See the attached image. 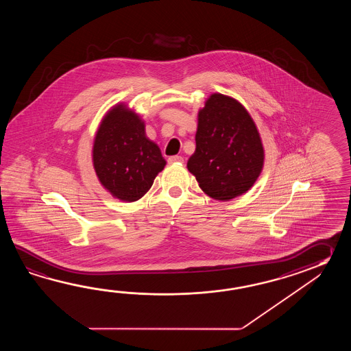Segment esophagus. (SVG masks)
<instances>
[{
	"label": "esophagus",
	"instance_id": "34e87169",
	"mask_svg": "<svg viewBox=\"0 0 351 351\" xmlns=\"http://www.w3.org/2000/svg\"><path fill=\"white\" fill-rule=\"evenodd\" d=\"M168 163L169 165H174V163H183V157L180 156H173V157L168 158Z\"/></svg>",
	"mask_w": 351,
	"mask_h": 351
}]
</instances>
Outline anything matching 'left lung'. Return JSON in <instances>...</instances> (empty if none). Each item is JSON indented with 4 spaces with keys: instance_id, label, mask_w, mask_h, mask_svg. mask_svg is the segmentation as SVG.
I'll return each instance as SVG.
<instances>
[{
    "instance_id": "8db88e82",
    "label": "left lung",
    "mask_w": 351,
    "mask_h": 351,
    "mask_svg": "<svg viewBox=\"0 0 351 351\" xmlns=\"http://www.w3.org/2000/svg\"><path fill=\"white\" fill-rule=\"evenodd\" d=\"M254 119L233 97L215 93L198 112L195 152L186 168L213 199L230 201L254 186L263 167Z\"/></svg>"
}]
</instances>
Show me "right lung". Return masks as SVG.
<instances>
[{
    "mask_svg": "<svg viewBox=\"0 0 351 351\" xmlns=\"http://www.w3.org/2000/svg\"><path fill=\"white\" fill-rule=\"evenodd\" d=\"M100 183L121 201L135 202L150 189L165 159L145 135V125L127 105H115L101 120L93 147Z\"/></svg>",
    "mask_w": 351,
    "mask_h": 351,
    "instance_id": "1",
    "label": "right lung"
}]
</instances>
